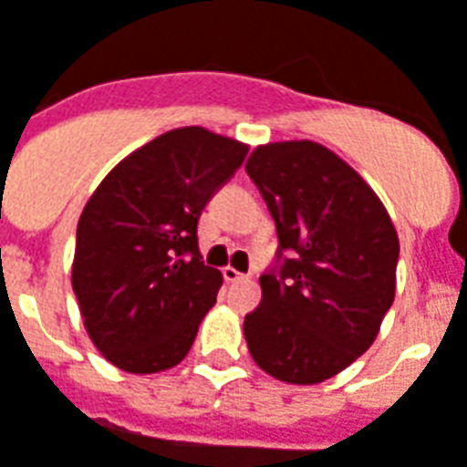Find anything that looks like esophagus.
Instances as JSON below:
<instances>
[{
	"mask_svg": "<svg viewBox=\"0 0 467 467\" xmlns=\"http://www.w3.org/2000/svg\"><path fill=\"white\" fill-rule=\"evenodd\" d=\"M222 273H223V280H226V283H241V280H245V275L238 273L236 267H231V265L223 267Z\"/></svg>",
	"mask_w": 467,
	"mask_h": 467,
	"instance_id": "34e87169",
	"label": "esophagus"
}]
</instances>
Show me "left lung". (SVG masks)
Wrapping results in <instances>:
<instances>
[{"label":"left lung","instance_id":"1","mask_svg":"<svg viewBox=\"0 0 467 467\" xmlns=\"http://www.w3.org/2000/svg\"><path fill=\"white\" fill-rule=\"evenodd\" d=\"M245 170L277 226L280 270L260 277L263 299L244 321L260 370L317 385L370 348L395 302L400 238L372 187L314 140L258 146Z\"/></svg>","mask_w":467,"mask_h":467}]
</instances>
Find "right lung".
Listing matches in <instances>:
<instances>
[{"mask_svg": "<svg viewBox=\"0 0 467 467\" xmlns=\"http://www.w3.org/2000/svg\"><path fill=\"white\" fill-rule=\"evenodd\" d=\"M248 146L202 126L148 140L111 168L78 222L72 290L97 350L119 370L175 368L223 277L202 263L197 223Z\"/></svg>", "mask_w": 467, "mask_h": 467, "instance_id": "obj_1", "label": "right lung"}]
</instances>
